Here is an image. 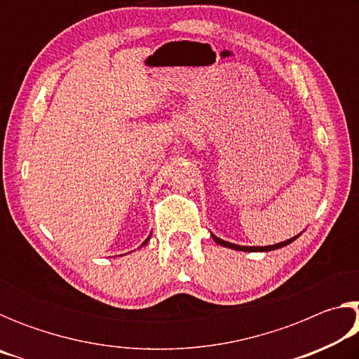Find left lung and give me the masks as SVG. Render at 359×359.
Here are the masks:
<instances>
[{
	"label": "left lung",
	"mask_w": 359,
	"mask_h": 359,
	"mask_svg": "<svg viewBox=\"0 0 359 359\" xmlns=\"http://www.w3.org/2000/svg\"><path fill=\"white\" fill-rule=\"evenodd\" d=\"M212 238H214V241L217 242L218 245L222 247H228V248H233V250H239V252H271V250H277V248H282L285 245L291 244V242L296 241L297 238H299V234L294 236V238H291L288 241H283V242H278V244H274V245H266V247H245V245H238V244H231V242H226L223 241L220 238H217V236L212 234Z\"/></svg>",
	"instance_id": "left-lung-1"
}]
</instances>
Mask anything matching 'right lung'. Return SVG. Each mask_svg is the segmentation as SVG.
I'll use <instances>...</instances> for the list:
<instances>
[{"mask_svg": "<svg viewBox=\"0 0 359 359\" xmlns=\"http://www.w3.org/2000/svg\"><path fill=\"white\" fill-rule=\"evenodd\" d=\"M149 239H150V236H149V238H147V239H145V241H144V244H142V245H145V244H147V242H149Z\"/></svg>", "mask_w": 359, "mask_h": 359, "instance_id": "1", "label": "right lung"}]
</instances>
